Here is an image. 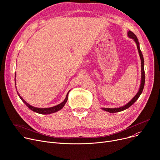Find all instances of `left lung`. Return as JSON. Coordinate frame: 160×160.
I'll use <instances>...</instances> for the list:
<instances>
[{
    "mask_svg": "<svg viewBox=\"0 0 160 160\" xmlns=\"http://www.w3.org/2000/svg\"><path fill=\"white\" fill-rule=\"evenodd\" d=\"M128 36L130 38H132L134 40V41L136 42V43L137 45V48L138 50V52L139 54V57L141 59V84H140V87L139 89V91L137 93V94L133 97V98L130 100V102H128L127 104H125L123 106L119 107V108H101L102 110L108 112H110V113H116V112H122L123 110H127L128 108H130L134 102H135L136 100L138 99V98L140 97L141 94L142 93V91L143 90L144 88V86H145V70H144V58L143 56H142V52L141 51V49L139 47V41L138 39L137 38L136 36L134 34V33L129 30L128 32Z\"/></svg>",
    "mask_w": 160,
    "mask_h": 160,
    "instance_id": "left-lung-1",
    "label": "left lung"
}]
</instances>
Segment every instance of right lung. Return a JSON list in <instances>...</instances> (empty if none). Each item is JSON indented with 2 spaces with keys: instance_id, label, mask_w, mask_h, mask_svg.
I'll list each match as a JSON object with an SVG mask.
<instances>
[{
  "instance_id": "1",
  "label": "right lung",
  "mask_w": 160,
  "mask_h": 160,
  "mask_svg": "<svg viewBox=\"0 0 160 160\" xmlns=\"http://www.w3.org/2000/svg\"><path fill=\"white\" fill-rule=\"evenodd\" d=\"M15 77H16V74H15ZM15 85H16V83H15ZM15 88H16V86H15ZM70 91H71V90H70ZM68 91V93H67V95H66L65 98L64 99V100H63V101L62 102H61L60 104H58V105H56V106H55L50 107V108H36V107H34V106H31L30 104H29L28 103H27L26 101H25V100H24V99H23V98L20 96L19 93H18V91H17V93H18V94L19 97H20V98L21 99L22 101L25 104H26V105H27V106L28 108H30L32 111L34 112H36V113H39V114L47 115V114H51V113H53L57 112H58V111H60V110H62V109L63 108V106H65V103L67 102V100H68V95H69V91Z\"/></svg>"
}]
</instances>
